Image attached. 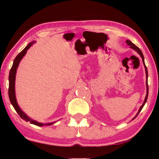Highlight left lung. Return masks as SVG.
I'll list each match as a JSON object with an SVG mask.
<instances>
[{"label":"left lung","instance_id":"left-lung-1","mask_svg":"<svg viewBox=\"0 0 159 159\" xmlns=\"http://www.w3.org/2000/svg\"><path fill=\"white\" fill-rule=\"evenodd\" d=\"M126 43H127V44L128 45H129V46H130V48H131L134 49V51H136L137 52H138V53L139 54H140V56H141V58H142V60H143V64H144L145 69V74H146V78H147V81H146V88H147V93H146V96H145V100H144V102H143V105L140 106V109H139V111H138V114H136V116H134L133 119H135L136 117H137V116H138V115L139 114V113H140V111L142 110V108H143V106H144L145 103H146V101H147L148 96V69H147V67H146V66H145V61H144V56H143V53H142V51H140V49L139 48H138V46H136V45H134V43H132L130 40H127V41H126Z\"/></svg>","mask_w":159,"mask_h":159}]
</instances>
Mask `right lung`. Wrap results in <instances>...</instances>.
Here are the masks:
<instances>
[{
  "label": "right lung",
  "mask_w": 159,
  "mask_h": 159,
  "mask_svg": "<svg viewBox=\"0 0 159 159\" xmlns=\"http://www.w3.org/2000/svg\"><path fill=\"white\" fill-rule=\"evenodd\" d=\"M34 43H35V41H32V43H30L29 44L25 47V48L24 49L23 51H21L20 53L16 56V57L15 58L14 63H13L12 67L10 70L9 77H8V81H9V87H8V96H9L10 101L11 103L12 106H14V109L16 110V111L17 113H18L19 116H20L21 119H24V120L26 121H30V122L32 124V125L39 126V127H43V126H45V125L49 126V125H53V124L56 123V121H54V122H51V123L43 124V123H40L38 122V121H36L34 120H32V119H30V117L25 114V113H24L22 111V110H21L20 107H19L18 103H17L16 102V95H15V78H16V69L18 68L19 62H20V61L22 59V58L25 56L26 53H27V50L29 49L31 47V45H32V44H34Z\"/></svg>",
  "instance_id": "obj_1"
}]
</instances>
